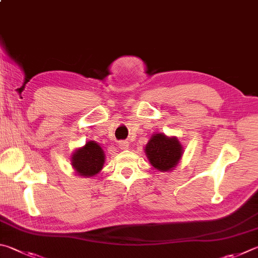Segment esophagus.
<instances>
[{
    "mask_svg": "<svg viewBox=\"0 0 258 258\" xmlns=\"http://www.w3.org/2000/svg\"><path fill=\"white\" fill-rule=\"evenodd\" d=\"M118 144H119V148L121 150H125V149L128 148V142L127 141H120Z\"/></svg>",
    "mask_w": 258,
    "mask_h": 258,
    "instance_id": "esophagus-1",
    "label": "esophagus"
}]
</instances>
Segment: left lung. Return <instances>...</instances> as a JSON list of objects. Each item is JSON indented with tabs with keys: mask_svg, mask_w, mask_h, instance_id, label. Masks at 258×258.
I'll return each instance as SVG.
<instances>
[{
	"mask_svg": "<svg viewBox=\"0 0 258 258\" xmlns=\"http://www.w3.org/2000/svg\"><path fill=\"white\" fill-rule=\"evenodd\" d=\"M145 153L151 165L159 171H169L179 162L182 149L176 138L165 134L153 135L145 147Z\"/></svg>",
	"mask_w": 258,
	"mask_h": 258,
	"instance_id": "obj_1",
	"label": "left lung"
}]
</instances>
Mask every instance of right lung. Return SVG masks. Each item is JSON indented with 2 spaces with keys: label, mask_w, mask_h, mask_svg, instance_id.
Segmentation results:
<instances>
[{
  "label": "right lung",
  "mask_w": 258,
  "mask_h": 258,
  "mask_svg": "<svg viewBox=\"0 0 258 258\" xmlns=\"http://www.w3.org/2000/svg\"><path fill=\"white\" fill-rule=\"evenodd\" d=\"M105 154L100 145L95 141H89L83 148L74 152L72 166L79 175L91 177L98 174L104 166Z\"/></svg>",
  "instance_id": "obj_1"
}]
</instances>
